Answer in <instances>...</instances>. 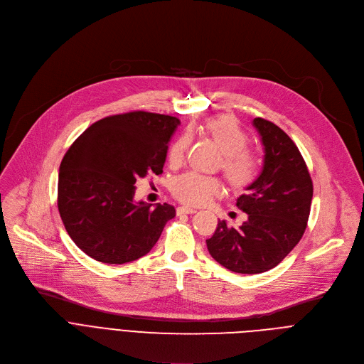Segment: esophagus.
Returning a JSON list of instances; mask_svg holds the SVG:
<instances>
[{
    "mask_svg": "<svg viewBox=\"0 0 364 364\" xmlns=\"http://www.w3.org/2000/svg\"><path fill=\"white\" fill-rule=\"evenodd\" d=\"M176 213H178V215H182V214H195L196 210H195V208H189V207H178Z\"/></svg>",
    "mask_w": 364,
    "mask_h": 364,
    "instance_id": "obj_1",
    "label": "esophagus"
}]
</instances>
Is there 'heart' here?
<instances>
[{"mask_svg": "<svg viewBox=\"0 0 364 364\" xmlns=\"http://www.w3.org/2000/svg\"><path fill=\"white\" fill-rule=\"evenodd\" d=\"M205 133L223 151L221 171L234 189H246L253 185L262 172V161L256 153L247 149L249 136L231 115L210 118L205 123ZM189 144L186 134L178 137L168 153L172 166H178L185 159ZM171 191L176 199L188 205H204L220 193L221 182L215 176L186 172L172 181Z\"/></svg>", "mask_w": 364, "mask_h": 364, "instance_id": "obj_1", "label": "heart"}]
</instances>
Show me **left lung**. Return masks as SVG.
<instances>
[{
	"instance_id": "obj_1",
	"label": "left lung",
	"mask_w": 364,
	"mask_h": 364,
	"mask_svg": "<svg viewBox=\"0 0 364 364\" xmlns=\"http://www.w3.org/2000/svg\"><path fill=\"white\" fill-rule=\"evenodd\" d=\"M264 146L260 176L237 207L247 214L238 228L218 221L207 240L210 255L235 273H263L284 260L302 238L312 200V181L292 139L264 118H255Z\"/></svg>"
}]
</instances>
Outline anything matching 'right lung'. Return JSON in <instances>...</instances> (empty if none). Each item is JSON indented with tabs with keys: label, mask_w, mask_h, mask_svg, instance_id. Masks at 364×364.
<instances>
[{
	"label": "right lung",
	"mask_w": 364,
	"mask_h": 364,
	"mask_svg": "<svg viewBox=\"0 0 364 364\" xmlns=\"http://www.w3.org/2000/svg\"><path fill=\"white\" fill-rule=\"evenodd\" d=\"M176 117L132 111L90 126L62 159L58 208L73 243L107 264L146 256L176 214L169 204L134 203L136 181L164 172Z\"/></svg>",
	"instance_id": "right-lung-1"
}]
</instances>
